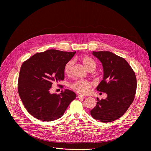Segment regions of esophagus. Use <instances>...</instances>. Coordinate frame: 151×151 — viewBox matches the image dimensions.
I'll return each instance as SVG.
<instances>
[{
	"instance_id": "esophagus-1",
	"label": "esophagus",
	"mask_w": 151,
	"mask_h": 151,
	"mask_svg": "<svg viewBox=\"0 0 151 151\" xmlns=\"http://www.w3.org/2000/svg\"><path fill=\"white\" fill-rule=\"evenodd\" d=\"M78 99H84V96H82V95H80V94H79V95L78 96Z\"/></svg>"
}]
</instances>
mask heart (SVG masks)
Wrapping results in <instances>:
<instances>
[{
  "mask_svg": "<svg viewBox=\"0 0 151 151\" xmlns=\"http://www.w3.org/2000/svg\"><path fill=\"white\" fill-rule=\"evenodd\" d=\"M81 62L88 71H94L96 67V62L92 58L84 57L81 58ZM73 60L68 61L65 65L64 72L67 75L71 74ZM92 83L89 81L84 80H78L70 84V86L72 90L80 94H86L88 93L90 88L92 86Z\"/></svg>",
  "mask_w": 151,
  "mask_h": 151,
  "instance_id": "obj_1",
  "label": "heart"
}]
</instances>
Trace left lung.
Returning <instances> with one entry per match:
<instances>
[{
    "label": "left lung",
    "instance_id": "8db88e82",
    "mask_svg": "<svg viewBox=\"0 0 151 151\" xmlns=\"http://www.w3.org/2000/svg\"><path fill=\"white\" fill-rule=\"evenodd\" d=\"M104 68V77L97 91L108 94L106 99H97V105L91 114L104 123L113 122L123 115L134 100L137 78L128 62L115 54L107 51H93Z\"/></svg>",
    "mask_w": 151,
    "mask_h": 151
}]
</instances>
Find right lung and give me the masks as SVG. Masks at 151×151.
I'll return each instance as SVG.
<instances>
[{
    "mask_svg": "<svg viewBox=\"0 0 151 151\" xmlns=\"http://www.w3.org/2000/svg\"><path fill=\"white\" fill-rule=\"evenodd\" d=\"M76 51L51 49L38 52L24 62L18 79V92L27 110L37 119L49 122L60 118L76 98L72 91L51 94L53 82L65 79V65Z\"/></svg>",
    "mask_w": 151,
    "mask_h": 151,
    "instance_id": "right-lung-1",
    "label": "right lung"
}]
</instances>
